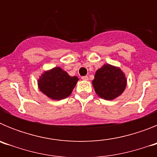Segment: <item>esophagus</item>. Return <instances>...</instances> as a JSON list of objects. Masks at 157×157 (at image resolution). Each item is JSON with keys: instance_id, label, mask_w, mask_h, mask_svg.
Returning a JSON list of instances; mask_svg holds the SVG:
<instances>
[{"instance_id": "1", "label": "esophagus", "mask_w": 157, "mask_h": 157, "mask_svg": "<svg viewBox=\"0 0 157 157\" xmlns=\"http://www.w3.org/2000/svg\"><path fill=\"white\" fill-rule=\"evenodd\" d=\"M82 79L85 80V81H88L89 78L88 76H82Z\"/></svg>"}]
</instances>
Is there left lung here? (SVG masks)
<instances>
[{
  "instance_id": "8db88e82",
  "label": "left lung",
  "mask_w": 157,
  "mask_h": 157,
  "mask_svg": "<svg viewBox=\"0 0 157 157\" xmlns=\"http://www.w3.org/2000/svg\"><path fill=\"white\" fill-rule=\"evenodd\" d=\"M92 83L98 97L111 101L123 94L127 87V80L120 67L105 63L97 70Z\"/></svg>"
}]
</instances>
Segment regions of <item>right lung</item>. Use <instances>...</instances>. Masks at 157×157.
<instances>
[{
	"instance_id": "right-lung-1",
	"label": "right lung",
	"mask_w": 157,
	"mask_h": 157,
	"mask_svg": "<svg viewBox=\"0 0 157 157\" xmlns=\"http://www.w3.org/2000/svg\"><path fill=\"white\" fill-rule=\"evenodd\" d=\"M78 78L70 76L59 67L45 71L37 79V86L42 94L52 100L65 99L71 95Z\"/></svg>"
}]
</instances>
